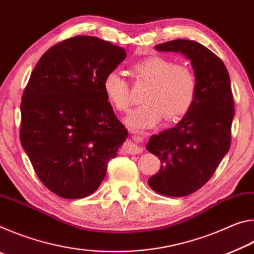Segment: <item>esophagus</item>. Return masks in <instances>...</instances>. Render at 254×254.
I'll list each match as a JSON object with an SVG mask.
<instances>
[{
    "label": "esophagus",
    "instance_id": "34e87169",
    "mask_svg": "<svg viewBox=\"0 0 254 254\" xmlns=\"http://www.w3.org/2000/svg\"><path fill=\"white\" fill-rule=\"evenodd\" d=\"M144 139L143 136H134L132 140H128L124 144V150H126L127 153L130 154H137L143 151V148L140 147L139 143L142 142Z\"/></svg>",
    "mask_w": 254,
    "mask_h": 254
}]
</instances>
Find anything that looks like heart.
Returning <instances> with one entry per match:
<instances>
[{
	"label": "heart",
	"instance_id": "heart-1",
	"mask_svg": "<svg viewBox=\"0 0 254 254\" xmlns=\"http://www.w3.org/2000/svg\"><path fill=\"white\" fill-rule=\"evenodd\" d=\"M132 75L148 81L143 105L132 110L124 123L140 131L158 126L163 118L177 121L194 105L197 95V78L190 68L175 64L161 56H149L133 64ZM103 92L115 110L124 112L130 105V86L117 71H111L103 80Z\"/></svg>",
	"mask_w": 254,
	"mask_h": 254
}]
</instances>
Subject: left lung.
Returning a JSON list of instances; mask_svg holds the SVG:
<instances>
[{
	"label": "left lung",
	"instance_id": "left-lung-1",
	"mask_svg": "<svg viewBox=\"0 0 254 254\" xmlns=\"http://www.w3.org/2000/svg\"><path fill=\"white\" fill-rule=\"evenodd\" d=\"M154 48L184 55L197 78L190 111L176 127L153 134L147 143L148 151L161 161L149 186L158 194L183 197L208 182L230 149L234 118L230 75L224 63L196 41L177 39Z\"/></svg>",
	"mask_w": 254,
	"mask_h": 254
}]
</instances>
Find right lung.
<instances>
[{"label":"right lung","instance_id":"right-lung-1","mask_svg":"<svg viewBox=\"0 0 254 254\" xmlns=\"http://www.w3.org/2000/svg\"><path fill=\"white\" fill-rule=\"evenodd\" d=\"M126 49L92 36L59 42L34 67L21 102L20 140L45 186L63 198L93 194L127 130L103 92Z\"/></svg>","mask_w":254,"mask_h":254}]
</instances>
